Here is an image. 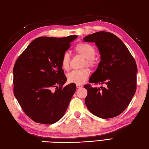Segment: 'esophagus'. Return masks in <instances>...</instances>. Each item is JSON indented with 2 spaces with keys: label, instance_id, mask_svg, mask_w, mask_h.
<instances>
[{
  "label": "esophagus",
  "instance_id": "esophagus-1",
  "mask_svg": "<svg viewBox=\"0 0 149 149\" xmlns=\"http://www.w3.org/2000/svg\"><path fill=\"white\" fill-rule=\"evenodd\" d=\"M77 88H82V84H77Z\"/></svg>",
  "mask_w": 149,
  "mask_h": 149
}]
</instances>
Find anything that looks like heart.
I'll return each mask as SVG.
<instances>
[{"label": "heart", "instance_id": "heart-1", "mask_svg": "<svg viewBox=\"0 0 149 149\" xmlns=\"http://www.w3.org/2000/svg\"><path fill=\"white\" fill-rule=\"evenodd\" d=\"M74 50L77 54L82 56L85 58L84 65L90 67H94L97 63V60L95 56L96 49L92 45L80 42L74 47ZM70 56L68 53H64L61 60V65L65 71H68L69 69ZM90 71L88 68H84L79 70H74L67 74V80L69 82L74 84H82L88 78Z\"/></svg>", "mask_w": 149, "mask_h": 149}]
</instances>
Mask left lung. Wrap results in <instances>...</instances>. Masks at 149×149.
<instances>
[{
  "label": "left lung",
  "mask_w": 149,
  "mask_h": 149,
  "mask_svg": "<svg viewBox=\"0 0 149 149\" xmlns=\"http://www.w3.org/2000/svg\"><path fill=\"white\" fill-rule=\"evenodd\" d=\"M84 41L95 42L101 58L89 82L104 86L98 88L90 84L84 86L88 91L87 108L102 119L119 116L128 107L136 91V61L123 42L112 33L95 32L86 36Z\"/></svg>",
  "instance_id": "8db88e82"
}]
</instances>
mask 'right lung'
<instances>
[{
    "instance_id": "add662e5",
    "label": "right lung",
    "mask_w": 149,
    "mask_h": 149,
    "mask_svg": "<svg viewBox=\"0 0 149 149\" xmlns=\"http://www.w3.org/2000/svg\"><path fill=\"white\" fill-rule=\"evenodd\" d=\"M77 37L36 38L14 65V95L24 113L36 123L54 124L68 108L77 86L71 83L63 87L67 78L61 60Z\"/></svg>"
}]
</instances>
